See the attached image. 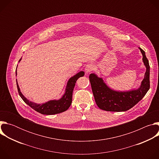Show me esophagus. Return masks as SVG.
<instances>
[{
    "label": "esophagus",
    "instance_id": "obj_1",
    "mask_svg": "<svg viewBox=\"0 0 159 159\" xmlns=\"http://www.w3.org/2000/svg\"><path fill=\"white\" fill-rule=\"evenodd\" d=\"M94 69V65L93 64H89L85 68V72L86 74H89L90 72H92Z\"/></svg>",
    "mask_w": 159,
    "mask_h": 159
}]
</instances>
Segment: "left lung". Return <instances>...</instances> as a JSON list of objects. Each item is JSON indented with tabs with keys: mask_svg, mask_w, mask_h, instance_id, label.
Listing matches in <instances>:
<instances>
[{
	"mask_svg": "<svg viewBox=\"0 0 159 159\" xmlns=\"http://www.w3.org/2000/svg\"><path fill=\"white\" fill-rule=\"evenodd\" d=\"M142 56L143 62L146 67L144 78L137 89L125 91L116 90L110 88L102 77L96 74L89 75L93 95L98 106L104 111L121 112L126 111L137 104L148 92L150 89V66L145 52L139 48Z\"/></svg>",
	"mask_w": 159,
	"mask_h": 159,
	"instance_id": "8db88e82",
	"label": "left lung"
}]
</instances>
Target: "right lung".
Returning a JSON list of instances; mask_svg holds the SVG:
<instances>
[{
  "label": "right lung",
  "instance_id": "right-lung-1",
  "mask_svg": "<svg viewBox=\"0 0 159 159\" xmlns=\"http://www.w3.org/2000/svg\"><path fill=\"white\" fill-rule=\"evenodd\" d=\"M21 59L22 58L19 60V62H20ZM17 65L16 70V76H17ZM84 75V72L80 71L77 74H75V75L70 77L66 83L64 94L62 95V96L60 99L50 100L43 104H37L36 102H34L28 99L20 92V90L18 85L17 79H16V84H17L19 94L26 104L30 106L34 111L41 113L42 115H56V114H58V113L64 112L69 108V107L72 104L73 90L75 85L76 81L79 78H80V77H83Z\"/></svg>",
  "mask_w": 159,
  "mask_h": 159
}]
</instances>
